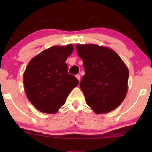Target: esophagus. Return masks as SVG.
I'll return each mask as SVG.
<instances>
[{
  "label": "esophagus",
  "mask_w": 152,
  "mask_h": 152,
  "mask_svg": "<svg viewBox=\"0 0 152 152\" xmlns=\"http://www.w3.org/2000/svg\"><path fill=\"white\" fill-rule=\"evenodd\" d=\"M76 79H78V80L80 81V79H81L80 75H79V74H76Z\"/></svg>",
  "instance_id": "obj_1"
}]
</instances>
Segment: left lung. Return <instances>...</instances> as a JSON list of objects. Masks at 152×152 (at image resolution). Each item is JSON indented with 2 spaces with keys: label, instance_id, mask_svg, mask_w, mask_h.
I'll return each instance as SVG.
<instances>
[{
  "label": "left lung",
  "instance_id": "8db88e82",
  "mask_svg": "<svg viewBox=\"0 0 152 152\" xmlns=\"http://www.w3.org/2000/svg\"><path fill=\"white\" fill-rule=\"evenodd\" d=\"M85 74L80 87L86 102L97 114L117 108L127 93L129 70L112 49L95 44L76 45Z\"/></svg>",
  "mask_w": 152,
  "mask_h": 152
}]
</instances>
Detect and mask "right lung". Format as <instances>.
Listing matches in <instances>:
<instances>
[{
    "instance_id": "add662e5",
    "label": "right lung",
    "mask_w": 152,
    "mask_h": 152,
    "mask_svg": "<svg viewBox=\"0 0 152 152\" xmlns=\"http://www.w3.org/2000/svg\"><path fill=\"white\" fill-rule=\"evenodd\" d=\"M73 45L53 46L29 62L23 74L27 98L36 109L44 113H56L65 103L79 80L68 73L67 58Z\"/></svg>"
}]
</instances>
